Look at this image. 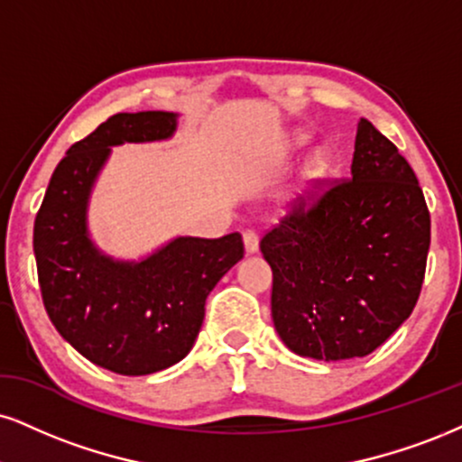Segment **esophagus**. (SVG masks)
Wrapping results in <instances>:
<instances>
[{"label":"esophagus","instance_id":"1","mask_svg":"<svg viewBox=\"0 0 462 462\" xmlns=\"http://www.w3.org/2000/svg\"><path fill=\"white\" fill-rule=\"evenodd\" d=\"M244 248H246V253L248 254H253V253H257L259 250V237H257V233L254 231H244Z\"/></svg>","mask_w":462,"mask_h":462}]
</instances>
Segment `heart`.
<instances>
[{
  "label": "heart",
  "instance_id": "obj_1",
  "mask_svg": "<svg viewBox=\"0 0 462 462\" xmlns=\"http://www.w3.org/2000/svg\"><path fill=\"white\" fill-rule=\"evenodd\" d=\"M306 141L304 134H298L295 136V143L301 145ZM329 167H332V161H329V153L323 152V150H317L312 152L309 156V161L304 164V171H301V178H304L306 184H317V181H321L323 178L328 175Z\"/></svg>",
  "mask_w": 462,
  "mask_h": 462
}]
</instances>
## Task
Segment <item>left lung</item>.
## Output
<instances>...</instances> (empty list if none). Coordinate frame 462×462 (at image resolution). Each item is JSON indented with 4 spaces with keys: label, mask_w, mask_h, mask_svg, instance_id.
<instances>
[{
    "label": "left lung",
    "mask_w": 462,
    "mask_h": 462,
    "mask_svg": "<svg viewBox=\"0 0 462 462\" xmlns=\"http://www.w3.org/2000/svg\"><path fill=\"white\" fill-rule=\"evenodd\" d=\"M429 246L430 214L413 169L360 119L351 178L300 197L261 237L282 343L326 362L373 353L413 312Z\"/></svg>",
    "instance_id": "left-lung-1"
}]
</instances>
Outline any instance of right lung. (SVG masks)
Segmentation results:
<instances>
[{
  "mask_svg": "<svg viewBox=\"0 0 462 462\" xmlns=\"http://www.w3.org/2000/svg\"><path fill=\"white\" fill-rule=\"evenodd\" d=\"M167 111L117 113L77 141L51 175L33 222L44 309L89 362L117 374H152L184 360L216 282L244 257L240 233L178 237L141 263L113 261L88 237L85 212L111 145L167 139Z\"/></svg>",
  "mask_w": 462,
  "mask_h": 462,
  "instance_id": "1",
  "label": "right lung"
}]
</instances>
